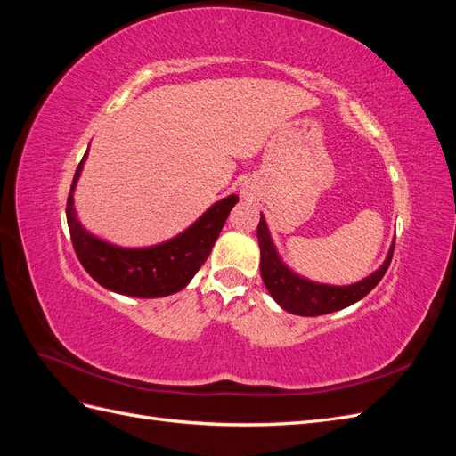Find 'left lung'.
Listing matches in <instances>:
<instances>
[{
  "label": "left lung",
  "instance_id": "left-lung-1",
  "mask_svg": "<svg viewBox=\"0 0 456 456\" xmlns=\"http://www.w3.org/2000/svg\"><path fill=\"white\" fill-rule=\"evenodd\" d=\"M256 238L260 247L262 281H265L272 298L278 302L283 310L297 315H323L355 305L357 300H362L365 295H369L384 278L394 253L392 241L390 251L386 255L382 265L375 272L369 273L367 278L352 285H329L312 281L285 265L278 253V247H275L272 240L266 218L262 215L256 228Z\"/></svg>",
  "mask_w": 456,
  "mask_h": 456
}]
</instances>
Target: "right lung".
<instances>
[{
	"label": "right lung",
	"instance_id": "obj_1",
	"mask_svg": "<svg viewBox=\"0 0 456 456\" xmlns=\"http://www.w3.org/2000/svg\"><path fill=\"white\" fill-rule=\"evenodd\" d=\"M87 154L89 148L77 165L66 203L68 228L81 266L96 283L119 295L159 298L181 291L209 256L232 207L240 198L230 194L224 200H218L196 223L167 241L148 247H121L94 236L77 218L74 191Z\"/></svg>",
	"mask_w": 456,
	"mask_h": 456
}]
</instances>
